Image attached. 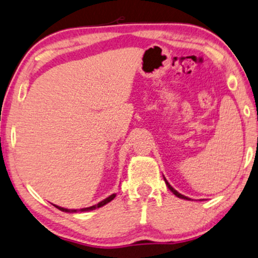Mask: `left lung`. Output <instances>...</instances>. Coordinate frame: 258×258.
Listing matches in <instances>:
<instances>
[{"label": "left lung", "instance_id": "8db88e82", "mask_svg": "<svg viewBox=\"0 0 258 258\" xmlns=\"http://www.w3.org/2000/svg\"><path fill=\"white\" fill-rule=\"evenodd\" d=\"M164 180H165V183H166V185H167V187H169V188H170V191H171V192H172V194H173V195H176L178 198H181V199H186V201H190V198H187V197H186V196H183V195H181V194H179V192H178L177 190H174V188H173L172 186H171V185L169 184V181H167V180H166V178H165V177H164Z\"/></svg>", "mask_w": 258, "mask_h": 258}]
</instances>
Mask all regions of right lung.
<instances>
[{
	"instance_id": "obj_1",
	"label": "right lung",
	"mask_w": 258,
	"mask_h": 258,
	"mask_svg": "<svg viewBox=\"0 0 258 258\" xmlns=\"http://www.w3.org/2000/svg\"><path fill=\"white\" fill-rule=\"evenodd\" d=\"M114 197H115V194H113V195H111L109 196V197H107L106 199H104V201H101L100 203H98V204H95V205H93V207H89V208H84V209H80V210L79 211H81V212H85V211H91V210H95V209H98V208H101V207H104V205H106L107 203H109V202L112 201V199H114ZM55 208H57L59 209V210H61V211H63V212H77L78 210H70V209H64V208H61V207H57V205H54Z\"/></svg>"
}]
</instances>
